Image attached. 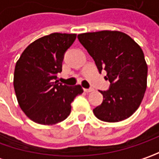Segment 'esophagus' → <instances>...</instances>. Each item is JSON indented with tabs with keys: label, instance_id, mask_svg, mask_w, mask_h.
<instances>
[{
	"label": "esophagus",
	"instance_id": "34e87169",
	"mask_svg": "<svg viewBox=\"0 0 159 159\" xmlns=\"http://www.w3.org/2000/svg\"><path fill=\"white\" fill-rule=\"evenodd\" d=\"M84 91H85L86 93H90V92H93V91H94V89H84Z\"/></svg>",
	"mask_w": 159,
	"mask_h": 159
}]
</instances>
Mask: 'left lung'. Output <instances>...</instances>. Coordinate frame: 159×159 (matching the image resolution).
Listing matches in <instances>:
<instances>
[{
	"instance_id": "obj_1",
	"label": "left lung",
	"mask_w": 159,
	"mask_h": 159,
	"mask_svg": "<svg viewBox=\"0 0 159 159\" xmlns=\"http://www.w3.org/2000/svg\"><path fill=\"white\" fill-rule=\"evenodd\" d=\"M78 39L101 72L110 89L100 91L101 105L93 110L97 119L119 122L132 116L143 99L147 89L148 66L143 49L130 36L119 31H100L78 35Z\"/></svg>"
}]
</instances>
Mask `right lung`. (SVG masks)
Wrapping results in <instances>:
<instances>
[{"instance_id":"add662e5","label":"right lung","mask_w":159,"mask_h":159,"mask_svg":"<svg viewBox=\"0 0 159 159\" xmlns=\"http://www.w3.org/2000/svg\"><path fill=\"white\" fill-rule=\"evenodd\" d=\"M75 34L54 33L34 40L22 53L14 71V89L21 110L40 125H55L70 113V103L83 93L80 85L57 83L64 52L76 39Z\"/></svg>"}]
</instances>
